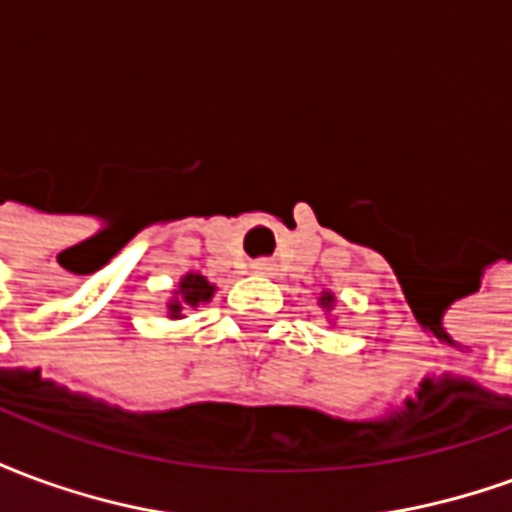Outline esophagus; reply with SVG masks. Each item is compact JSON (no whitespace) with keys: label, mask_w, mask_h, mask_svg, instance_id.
I'll use <instances>...</instances> for the list:
<instances>
[{"label":"esophagus","mask_w":512,"mask_h":512,"mask_svg":"<svg viewBox=\"0 0 512 512\" xmlns=\"http://www.w3.org/2000/svg\"><path fill=\"white\" fill-rule=\"evenodd\" d=\"M252 268H255L257 274H271V271H274V263H268V260H257V263H252Z\"/></svg>","instance_id":"34e87169"}]
</instances>
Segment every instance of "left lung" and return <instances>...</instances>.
<instances>
[{"mask_svg":"<svg viewBox=\"0 0 512 512\" xmlns=\"http://www.w3.org/2000/svg\"><path fill=\"white\" fill-rule=\"evenodd\" d=\"M318 307H321L323 312H326V315H329V312L334 310V307H337V296H334L332 290H321V293H318ZM329 323H337V318H329Z\"/></svg>","mask_w":512,"mask_h":512,"instance_id":"obj_1","label":"left lung"}]
</instances>
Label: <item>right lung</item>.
<instances>
[{"label":"right lung","mask_w":512,"mask_h":512,"mask_svg":"<svg viewBox=\"0 0 512 512\" xmlns=\"http://www.w3.org/2000/svg\"><path fill=\"white\" fill-rule=\"evenodd\" d=\"M216 293V285L208 282V277H202L197 271L183 274L180 282L172 288V296L167 299V318L169 321H183L186 310H197L200 304H208Z\"/></svg>","instance_id":"right-lung-1"}]
</instances>
